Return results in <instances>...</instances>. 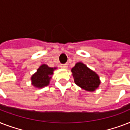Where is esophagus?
<instances>
[{
  "mask_svg": "<svg viewBox=\"0 0 130 130\" xmlns=\"http://www.w3.org/2000/svg\"><path fill=\"white\" fill-rule=\"evenodd\" d=\"M67 67H68L67 64H62V65H61V67L63 68V69H67Z\"/></svg>",
  "mask_w": 130,
  "mask_h": 130,
  "instance_id": "1",
  "label": "esophagus"
}]
</instances>
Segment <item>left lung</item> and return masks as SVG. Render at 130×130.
<instances>
[{"mask_svg":"<svg viewBox=\"0 0 130 130\" xmlns=\"http://www.w3.org/2000/svg\"><path fill=\"white\" fill-rule=\"evenodd\" d=\"M71 72L75 84L85 90L93 92L101 84L99 75L81 62L75 64Z\"/></svg>","mask_w":130,"mask_h":130,"instance_id":"obj_1","label":"left lung"}]
</instances>
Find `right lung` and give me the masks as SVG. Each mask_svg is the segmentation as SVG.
I'll use <instances>...</instances> for the list:
<instances>
[{"mask_svg":"<svg viewBox=\"0 0 130 130\" xmlns=\"http://www.w3.org/2000/svg\"><path fill=\"white\" fill-rule=\"evenodd\" d=\"M56 67H50L47 65L43 64L38 69L37 71L31 77V84L34 86L41 88L47 86L50 83L51 75L53 74V71Z\"/></svg>","mask_w":130,"mask_h":130,"instance_id":"right-lung-1","label":"right lung"}]
</instances>
